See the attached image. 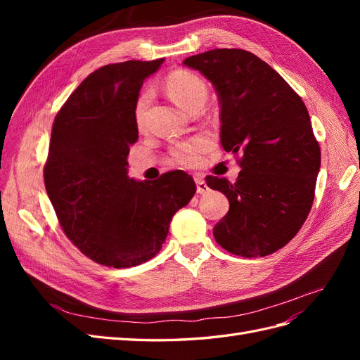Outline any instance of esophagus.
I'll list each match as a JSON object with an SVG mask.
<instances>
[{"label": "esophagus", "mask_w": 360, "mask_h": 360, "mask_svg": "<svg viewBox=\"0 0 360 360\" xmlns=\"http://www.w3.org/2000/svg\"><path fill=\"white\" fill-rule=\"evenodd\" d=\"M195 183H197V192H198L200 195H205L207 192L210 191L209 186H207V184H205V181H204L202 177H200V176L195 177Z\"/></svg>", "instance_id": "obj_1"}]
</instances>
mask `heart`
Returning <instances> with one entry per match:
<instances>
[{"label":"heart","mask_w":360,"mask_h":360,"mask_svg":"<svg viewBox=\"0 0 360 360\" xmlns=\"http://www.w3.org/2000/svg\"><path fill=\"white\" fill-rule=\"evenodd\" d=\"M165 90L169 99L183 111L191 112L195 108H202L207 101V86L200 76L186 70L172 72L165 79ZM150 91L146 90L138 97L135 106V122L138 127H143L147 106L150 103ZM209 147L205 139H193L191 143L180 144L174 150V158L184 167H193L198 163L200 155Z\"/></svg>","instance_id":"heart-1"}]
</instances>
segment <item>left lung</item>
<instances>
[{
    "instance_id": "left-lung-1",
    "label": "left lung",
    "mask_w": 360,
    "mask_h": 360,
    "mask_svg": "<svg viewBox=\"0 0 360 360\" xmlns=\"http://www.w3.org/2000/svg\"><path fill=\"white\" fill-rule=\"evenodd\" d=\"M219 96L221 143L242 155L236 183L209 176L230 210L213 228L234 255L266 257L297 234L311 212L321 153L300 96L252 52L212 49L183 61Z\"/></svg>"
}]
</instances>
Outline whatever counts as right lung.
<instances>
[{
  "label": "right lung",
  "mask_w": 360,
  "mask_h": 360,
  "mask_svg": "<svg viewBox=\"0 0 360 360\" xmlns=\"http://www.w3.org/2000/svg\"><path fill=\"white\" fill-rule=\"evenodd\" d=\"M162 63L130 60L94 70L53 120L43 168L48 197L69 240L102 266L126 269L153 258L172 216L197 192L181 169L153 181L127 176L139 90Z\"/></svg>",
  "instance_id": "obj_1"
}]
</instances>
